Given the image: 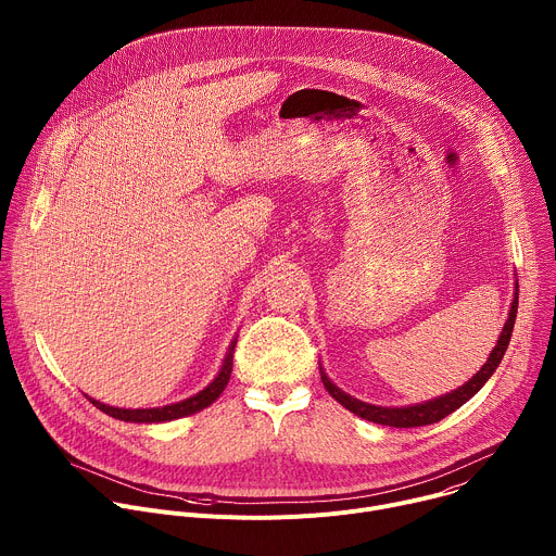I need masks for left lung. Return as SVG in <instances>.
<instances>
[{"instance_id":"1","label":"left lung","mask_w":556,"mask_h":556,"mask_svg":"<svg viewBox=\"0 0 556 556\" xmlns=\"http://www.w3.org/2000/svg\"><path fill=\"white\" fill-rule=\"evenodd\" d=\"M517 303H519V286L515 283V296H513V305H510V312H508V321L504 324L500 341L493 348L489 361L482 365V369L475 374L468 382H464L462 387H457L451 393L440 395V399H433V401H427V403H420V405H409V407H376V405L356 401V399H352L350 393L341 391L328 378L324 367H319L321 369V380H324L326 389L330 391V395H332L334 401H339L348 412H352L358 418H365L369 422H378V425H387V427H399V429L433 425V422L446 418L448 414H453L455 409H459L464 403H468V399H472V395L484 387V382L500 367V363H502V358H504V354L508 350L510 337H513V328H515V319H517Z\"/></svg>"}]
</instances>
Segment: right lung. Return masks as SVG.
I'll return each mask as SVG.
<instances>
[{"label": "right lung", "mask_w": 556, "mask_h": 556, "mask_svg": "<svg viewBox=\"0 0 556 556\" xmlns=\"http://www.w3.org/2000/svg\"><path fill=\"white\" fill-rule=\"evenodd\" d=\"M235 343H230L228 352H226V358L222 363V369L219 374L213 378V382L208 387H204L202 391H198L195 395H191V399L182 401V403H174V405H165V407H153V409H121V407H110L105 403H99L94 399H90V395H86V399L97 407L101 409L103 414L116 418V420H125V422H167V420H176V418H185V416H191V414H198L202 412L204 407L213 405L219 393L224 391V387L228 384L230 380V371H232V352H235Z\"/></svg>", "instance_id": "1"}]
</instances>
